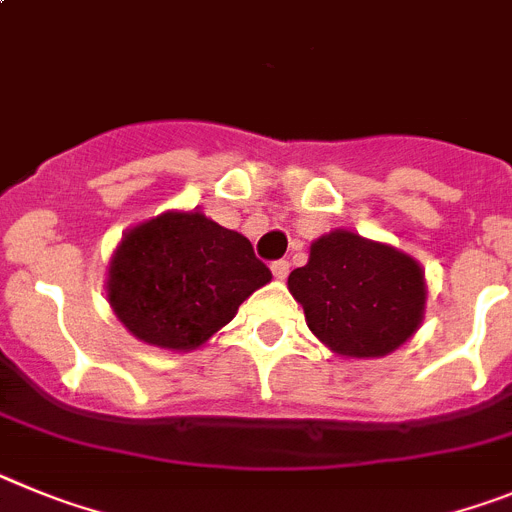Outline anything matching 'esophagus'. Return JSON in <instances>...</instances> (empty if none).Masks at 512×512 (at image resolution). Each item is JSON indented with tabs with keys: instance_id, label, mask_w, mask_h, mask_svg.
Instances as JSON below:
<instances>
[{
	"instance_id": "34e87169",
	"label": "esophagus",
	"mask_w": 512,
	"mask_h": 512,
	"mask_svg": "<svg viewBox=\"0 0 512 512\" xmlns=\"http://www.w3.org/2000/svg\"><path fill=\"white\" fill-rule=\"evenodd\" d=\"M270 270H273V275L278 281H283L288 275V270H291V265H288V260H275L273 265H270Z\"/></svg>"
}]
</instances>
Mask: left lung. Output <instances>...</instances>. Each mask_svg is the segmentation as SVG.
Here are the masks:
<instances>
[{
    "label": "left lung",
    "instance_id": "obj_1",
    "mask_svg": "<svg viewBox=\"0 0 512 512\" xmlns=\"http://www.w3.org/2000/svg\"><path fill=\"white\" fill-rule=\"evenodd\" d=\"M306 324L337 355L381 358L410 340L425 317V273L397 247L335 229L311 242L288 275Z\"/></svg>",
    "mask_w": 512,
    "mask_h": 512
}]
</instances>
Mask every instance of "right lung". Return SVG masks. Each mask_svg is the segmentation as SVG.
<instances>
[{
  "mask_svg": "<svg viewBox=\"0 0 512 512\" xmlns=\"http://www.w3.org/2000/svg\"><path fill=\"white\" fill-rule=\"evenodd\" d=\"M270 278L239 231L201 211H167L123 234L105 291L136 340L188 353L229 324Z\"/></svg>",
  "mask_w": 512,
  "mask_h": 512,
  "instance_id": "obj_1",
  "label": "right lung"
}]
</instances>
